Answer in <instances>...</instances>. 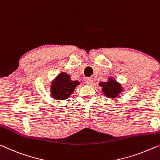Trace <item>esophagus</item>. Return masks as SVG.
<instances>
[{
    "instance_id": "esophagus-1",
    "label": "esophagus",
    "mask_w": 160,
    "mask_h": 160,
    "mask_svg": "<svg viewBox=\"0 0 160 160\" xmlns=\"http://www.w3.org/2000/svg\"><path fill=\"white\" fill-rule=\"evenodd\" d=\"M92 81H93V80H92L91 78H87L86 79H85V83H86L87 85H92Z\"/></svg>"
}]
</instances>
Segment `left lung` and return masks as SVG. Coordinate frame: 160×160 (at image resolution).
<instances>
[{"mask_svg": "<svg viewBox=\"0 0 160 160\" xmlns=\"http://www.w3.org/2000/svg\"><path fill=\"white\" fill-rule=\"evenodd\" d=\"M99 86L102 87V92L104 95L110 98H116L120 96L123 91V88L120 83L118 82L113 78H109L107 82H101Z\"/></svg>", "mask_w": 160, "mask_h": 160, "instance_id": "1", "label": "left lung"}]
</instances>
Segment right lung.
Wrapping results in <instances>:
<instances>
[{"label": "right lung", "mask_w": 160, "mask_h": 160, "mask_svg": "<svg viewBox=\"0 0 160 160\" xmlns=\"http://www.w3.org/2000/svg\"><path fill=\"white\" fill-rule=\"evenodd\" d=\"M80 85L78 80H71L70 76L65 72H61L51 83V95L54 99L63 101L68 98Z\"/></svg>", "instance_id": "obj_1"}]
</instances>
